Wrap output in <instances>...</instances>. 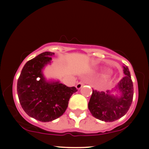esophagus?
I'll use <instances>...</instances> for the list:
<instances>
[{
  "label": "esophagus",
  "instance_id": "34e87169",
  "mask_svg": "<svg viewBox=\"0 0 149 149\" xmlns=\"http://www.w3.org/2000/svg\"><path fill=\"white\" fill-rule=\"evenodd\" d=\"M84 85V83H83V82H80V83H78V84L76 85V88L78 89V90H80V88H82V87H83V85Z\"/></svg>",
  "mask_w": 149,
  "mask_h": 149
}]
</instances>
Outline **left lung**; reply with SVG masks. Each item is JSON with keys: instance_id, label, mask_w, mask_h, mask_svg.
Listing matches in <instances>:
<instances>
[{"instance_id": "1", "label": "left lung", "mask_w": 149, "mask_h": 149, "mask_svg": "<svg viewBox=\"0 0 149 149\" xmlns=\"http://www.w3.org/2000/svg\"><path fill=\"white\" fill-rule=\"evenodd\" d=\"M125 76L114 88L107 92L92 90L88 103L92 115L104 122H113L127 113L132 102L133 83L127 66H123ZM114 93H117L114 95Z\"/></svg>"}]
</instances>
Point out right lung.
Segmentation results:
<instances>
[{"mask_svg": "<svg viewBox=\"0 0 149 149\" xmlns=\"http://www.w3.org/2000/svg\"><path fill=\"white\" fill-rule=\"evenodd\" d=\"M54 55V52H45L27 61L17 80V95L22 109L40 122H49L62 116L70 97L78 91L59 80L46 79L43 70L51 64Z\"/></svg>", "mask_w": 149, "mask_h": 149, "instance_id": "obj_1", "label": "right lung"}]
</instances>
